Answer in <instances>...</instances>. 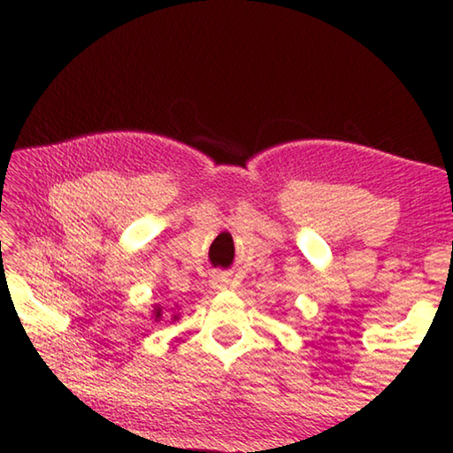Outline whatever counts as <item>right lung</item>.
I'll use <instances>...</instances> for the list:
<instances>
[{"label":"right lung","instance_id":"1","mask_svg":"<svg viewBox=\"0 0 453 453\" xmlns=\"http://www.w3.org/2000/svg\"><path fill=\"white\" fill-rule=\"evenodd\" d=\"M155 320H161V308H155Z\"/></svg>","mask_w":453,"mask_h":453}]
</instances>
